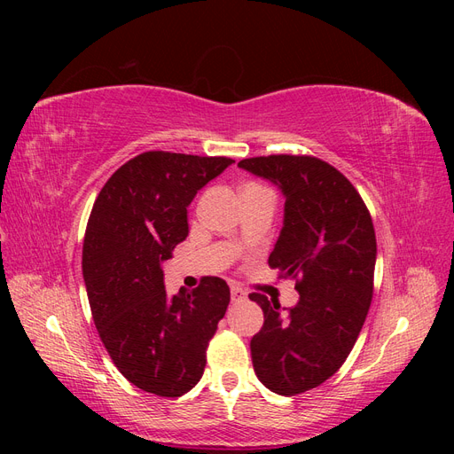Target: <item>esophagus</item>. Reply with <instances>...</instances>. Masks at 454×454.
<instances>
[{
	"label": "esophagus",
	"mask_w": 454,
	"mask_h": 454,
	"mask_svg": "<svg viewBox=\"0 0 454 454\" xmlns=\"http://www.w3.org/2000/svg\"><path fill=\"white\" fill-rule=\"evenodd\" d=\"M231 299H232V303H242V301H246V294L240 290V287H232Z\"/></svg>",
	"instance_id": "esophagus-1"
}]
</instances>
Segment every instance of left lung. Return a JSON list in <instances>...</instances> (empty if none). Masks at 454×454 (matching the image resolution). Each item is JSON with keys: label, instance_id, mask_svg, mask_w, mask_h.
Listing matches in <instances>:
<instances>
[{"label": "left lung", "instance_id": "1", "mask_svg": "<svg viewBox=\"0 0 454 454\" xmlns=\"http://www.w3.org/2000/svg\"><path fill=\"white\" fill-rule=\"evenodd\" d=\"M239 167L286 199L269 265L297 280L299 301L284 310L250 295L265 314L250 350L257 379L274 394L295 395L333 377L362 332L373 295L375 229L358 191L320 159L270 155Z\"/></svg>", "mask_w": 454, "mask_h": 454}]
</instances>
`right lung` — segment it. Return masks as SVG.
Wrapping results in <instances>:
<instances>
[{"label":"right lung","instance_id":"obj_1","mask_svg":"<svg viewBox=\"0 0 454 454\" xmlns=\"http://www.w3.org/2000/svg\"><path fill=\"white\" fill-rule=\"evenodd\" d=\"M232 162L147 151L122 164L92 206L83 280L94 325L115 367L144 392L184 395L204 373L229 286L206 277L170 297L162 263L189 235V204Z\"/></svg>","mask_w":454,"mask_h":454}]
</instances>
